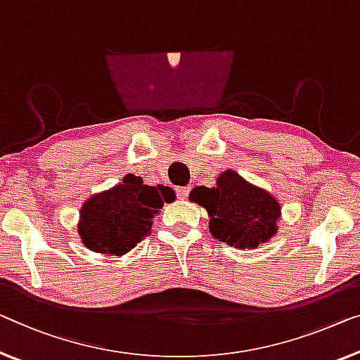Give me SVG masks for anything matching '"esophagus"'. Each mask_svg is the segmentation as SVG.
Wrapping results in <instances>:
<instances>
[{"instance_id":"34e87169","label":"esophagus","mask_w":360,"mask_h":360,"mask_svg":"<svg viewBox=\"0 0 360 360\" xmlns=\"http://www.w3.org/2000/svg\"><path fill=\"white\" fill-rule=\"evenodd\" d=\"M189 192H191V187L189 186L176 187V194H178V197L182 198V200H184V198H187V195H189Z\"/></svg>"}]
</instances>
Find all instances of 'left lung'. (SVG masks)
<instances>
[{"instance_id":"8db88e82","label":"left lung","mask_w":360,"mask_h":360,"mask_svg":"<svg viewBox=\"0 0 360 360\" xmlns=\"http://www.w3.org/2000/svg\"><path fill=\"white\" fill-rule=\"evenodd\" d=\"M189 200L205 208L213 238L238 249H257L278 231L281 207L270 192L226 169L214 187H194Z\"/></svg>"}]
</instances>
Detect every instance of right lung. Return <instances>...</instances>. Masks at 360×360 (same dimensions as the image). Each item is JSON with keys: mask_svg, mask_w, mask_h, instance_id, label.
<instances>
[{"mask_svg": "<svg viewBox=\"0 0 360 360\" xmlns=\"http://www.w3.org/2000/svg\"><path fill=\"white\" fill-rule=\"evenodd\" d=\"M174 200L165 186H147L142 178L124 176L121 184L95 194L80 208L77 231L84 245L106 255H124L152 231L155 214Z\"/></svg>", "mask_w": 360, "mask_h": 360, "instance_id": "obj_1", "label": "right lung"}]
</instances>
